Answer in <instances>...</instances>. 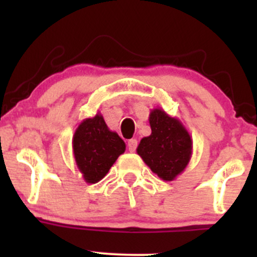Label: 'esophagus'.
Returning a JSON list of instances; mask_svg holds the SVG:
<instances>
[{
	"label": "esophagus",
	"instance_id": "esophagus-1",
	"mask_svg": "<svg viewBox=\"0 0 257 257\" xmlns=\"http://www.w3.org/2000/svg\"><path fill=\"white\" fill-rule=\"evenodd\" d=\"M138 147V140L137 139H131V140L128 141V150L131 152H134L135 150H137Z\"/></svg>",
	"mask_w": 257,
	"mask_h": 257
}]
</instances>
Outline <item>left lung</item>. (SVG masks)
<instances>
[{
  "instance_id": "8db88e82",
  "label": "left lung",
  "mask_w": 257,
  "mask_h": 257,
  "mask_svg": "<svg viewBox=\"0 0 257 257\" xmlns=\"http://www.w3.org/2000/svg\"><path fill=\"white\" fill-rule=\"evenodd\" d=\"M151 135L141 139L137 152L158 178L173 181L190 163L192 139L181 120L162 108L150 112Z\"/></svg>"
}]
</instances>
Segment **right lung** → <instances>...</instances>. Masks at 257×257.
Listing matches in <instances>:
<instances>
[{"instance_id": "add662e5", "label": "right lung", "mask_w": 257, "mask_h": 257, "mask_svg": "<svg viewBox=\"0 0 257 257\" xmlns=\"http://www.w3.org/2000/svg\"><path fill=\"white\" fill-rule=\"evenodd\" d=\"M72 149L76 166L84 181L96 184L124 153L125 144L116 132L108 129L104 117L98 112L93 118L79 123L72 138Z\"/></svg>"}]
</instances>
